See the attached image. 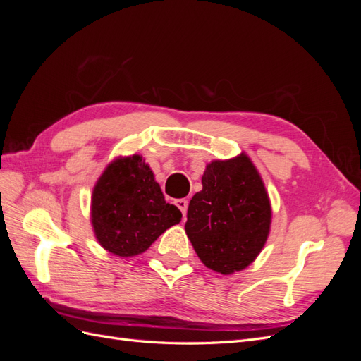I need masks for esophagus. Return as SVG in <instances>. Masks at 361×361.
<instances>
[{
    "label": "esophagus",
    "instance_id": "esophagus-1",
    "mask_svg": "<svg viewBox=\"0 0 361 361\" xmlns=\"http://www.w3.org/2000/svg\"><path fill=\"white\" fill-rule=\"evenodd\" d=\"M176 206L179 207L183 216L187 215V211H188V200H187V199H178V200H176Z\"/></svg>",
    "mask_w": 361,
    "mask_h": 361
}]
</instances>
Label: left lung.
<instances>
[{
  "instance_id": "left-lung-1",
  "label": "left lung",
  "mask_w": 361,
  "mask_h": 361,
  "mask_svg": "<svg viewBox=\"0 0 361 361\" xmlns=\"http://www.w3.org/2000/svg\"><path fill=\"white\" fill-rule=\"evenodd\" d=\"M202 185L190 202L185 232L204 267L233 274L255 262L269 235L272 212L264 180L243 152L207 164Z\"/></svg>"
}]
</instances>
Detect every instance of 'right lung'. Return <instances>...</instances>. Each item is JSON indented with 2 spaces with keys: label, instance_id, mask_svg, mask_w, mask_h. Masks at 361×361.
Listing matches in <instances>:
<instances>
[{
  "label": "right lung",
  "instance_id": "obj_1",
  "mask_svg": "<svg viewBox=\"0 0 361 361\" xmlns=\"http://www.w3.org/2000/svg\"><path fill=\"white\" fill-rule=\"evenodd\" d=\"M180 218L178 207L166 203L154 171L140 155L116 158L93 188L94 236L116 256L141 255Z\"/></svg>",
  "mask_w": 361,
  "mask_h": 361
}]
</instances>
